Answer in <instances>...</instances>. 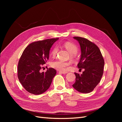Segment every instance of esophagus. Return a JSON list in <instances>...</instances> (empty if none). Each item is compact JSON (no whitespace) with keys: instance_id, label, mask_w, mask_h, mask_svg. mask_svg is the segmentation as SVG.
Wrapping results in <instances>:
<instances>
[{"instance_id":"esophagus-1","label":"esophagus","mask_w":122,"mask_h":122,"mask_svg":"<svg viewBox=\"0 0 122 122\" xmlns=\"http://www.w3.org/2000/svg\"><path fill=\"white\" fill-rule=\"evenodd\" d=\"M60 73H61V74H67L68 72H65V71H59L58 72Z\"/></svg>"}]
</instances>
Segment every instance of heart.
<instances>
[{"instance_id":"heart-1","label":"heart","mask_w":122,"mask_h":122,"mask_svg":"<svg viewBox=\"0 0 122 122\" xmlns=\"http://www.w3.org/2000/svg\"><path fill=\"white\" fill-rule=\"evenodd\" d=\"M64 47L67 49L68 52L71 54L72 58H74L75 56V54L78 52V47L75 44L70 42H66L64 44ZM58 48L57 46H55L51 52V54L53 56H55L58 52ZM70 62L68 61H65L61 60H56L52 61L51 62L50 65L52 68L60 70V71H64L67 66L70 65Z\"/></svg>"}]
</instances>
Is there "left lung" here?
Wrapping results in <instances>:
<instances>
[{"instance_id":"8db88e82","label":"left lung","mask_w":122,"mask_h":122,"mask_svg":"<svg viewBox=\"0 0 122 122\" xmlns=\"http://www.w3.org/2000/svg\"><path fill=\"white\" fill-rule=\"evenodd\" d=\"M80 44L81 57L77 67L84 69L81 74L74 73L75 82L73 87L82 93L93 91L100 82L103 74L104 61L98 46L86 38L79 36L73 38Z\"/></svg>"}]
</instances>
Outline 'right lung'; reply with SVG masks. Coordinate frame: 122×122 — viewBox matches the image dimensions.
Here are the masks:
<instances>
[{"label":"right lung","mask_w":122,"mask_h":122,"mask_svg":"<svg viewBox=\"0 0 122 122\" xmlns=\"http://www.w3.org/2000/svg\"><path fill=\"white\" fill-rule=\"evenodd\" d=\"M58 38L33 42L23 51L18 66V77L25 89L34 95H40L49 88L56 71L48 68L41 72L42 66L49 59V51Z\"/></svg>","instance_id":"right-lung-1"}]
</instances>
